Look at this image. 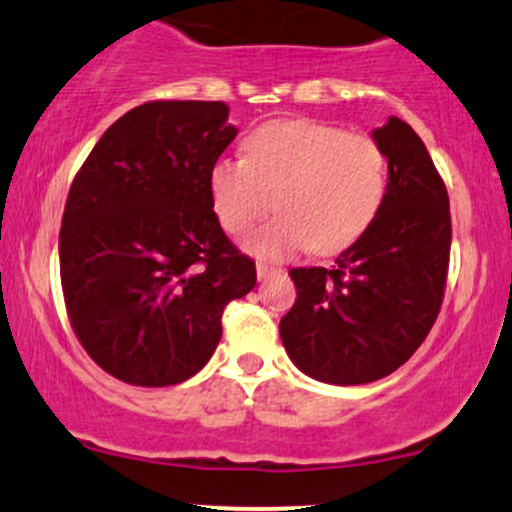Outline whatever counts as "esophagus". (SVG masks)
<instances>
[{"label":"esophagus","instance_id":"obj_1","mask_svg":"<svg viewBox=\"0 0 512 512\" xmlns=\"http://www.w3.org/2000/svg\"><path fill=\"white\" fill-rule=\"evenodd\" d=\"M275 273H278V268L271 266V263H256V275H258V280H268V278H271V275H275Z\"/></svg>","mask_w":512,"mask_h":512}]
</instances>
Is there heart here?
Segmentation results:
<instances>
[{"label": "heart", "mask_w": 512, "mask_h": 512, "mask_svg": "<svg viewBox=\"0 0 512 512\" xmlns=\"http://www.w3.org/2000/svg\"><path fill=\"white\" fill-rule=\"evenodd\" d=\"M244 157H222L210 169V195L227 232H241L273 208L268 225L244 239L261 258H287L312 249L333 254L353 244L387 191V157L363 132H346L307 118L258 125Z\"/></svg>", "instance_id": "obj_1"}]
</instances>
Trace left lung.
<instances>
[{"mask_svg": "<svg viewBox=\"0 0 512 512\" xmlns=\"http://www.w3.org/2000/svg\"><path fill=\"white\" fill-rule=\"evenodd\" d=\"M372 140L389 166L380 212L331 268H292L297 300L280 319L292 363L341 387L382 380L416 353L450 263V198L423 140L394 116Z\"/></svg>", "mask_w": 512, "mask_h": 512, "instance_id": "8db88e82", "label": "left lung"}]
</instances>
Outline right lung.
<instances>
[{
  "label": "right lung",
  "instance_id": "obj_1",
  "mask_svg": "<svg viewBox=\"0 0 512 512\" xmlns=\"http://www.w3.org/2000/svg\"><path fill=\"white\" fill-rule=\"evenodd\" d=\"M222 101H149L101 135L60 229L67 314L101 370L169 387L203 370L222 312L256 285L212 210L210 169L237 128Z\"/></svg>",
  "mask_w": 512,
  "mask_h": 512
}]
</instances>
